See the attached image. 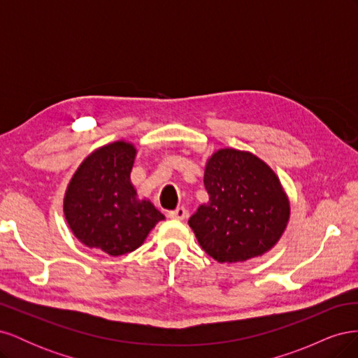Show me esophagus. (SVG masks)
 Returning <instances> with one entry per match:
<instances>
[{"instance_id":"1","label":"esophagus","mask_w":358,"mask_h":358,"mask_svg":"<svg viewBox=\"0 0 358 358\" xmlns=\"http://www.w3.org/2000/svg\"><path fill=\"white\" fill-rule=\"evenodd\" d=\"M167 216L170 220H178V221H182L187 218V209L185 208H178L175 210H170L167 213Z\"/></svg>"}]
</instances>
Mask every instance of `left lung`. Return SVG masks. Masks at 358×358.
Returning <instances> with one entry per match:
<instances>
[{
  "label": "left lung",
  "mask_w": 358,
  "mask_h": 358,
  "mask_svg": "<svg viewBox=\"0 0 358 358\" xmlns=\"http://www.w3.org/2000/svg\"><path fill=\"white\" fill-rule=\"evenodd\" d=\"M204 187L209 203L189 218L206 254L236 263L268 251L284 233L289 204L266 162L249 152L221 149L208 161Z\"/></svg>",
  "instance_id": "left-lung-1"
}]
</instances>
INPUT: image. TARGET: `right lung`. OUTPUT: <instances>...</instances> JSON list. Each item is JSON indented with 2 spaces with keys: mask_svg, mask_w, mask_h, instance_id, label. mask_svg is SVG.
Segmentation results:
<instances>
[{
  "mask_svg": "<svg viewBox=\"0 0 358 358\" xmlns=\"http://www.w3.org/2000/svg\"><path fill=\"white\" fill-rule=\"evenodd\" d=\"M136 149L125 142L103 146L86 158L70 182L64 213L71 231L109 255L133 252L164 215L138 200L129 182Z\"/></svg>",
  "mask_w": 358,
  "mask_h": 358,
  "instance_id": "1",
  "label": "right lung"
}]
</instances>
